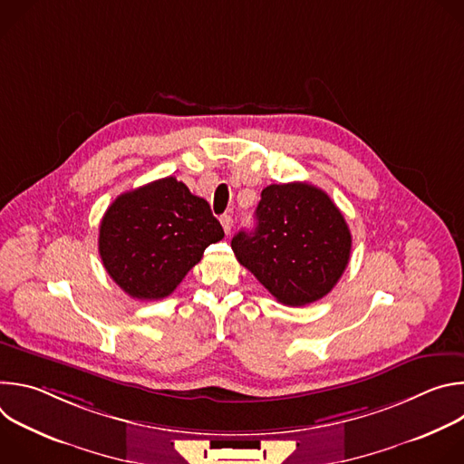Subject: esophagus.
Returning <instances> with one entry per match:
<instances>
[{
	"instance_id": "obj_1",
	"label": "esophagus",
	"mask_w": 464,
	"mask_h": 464,
	"mask_svg": "<svg viewBox=\"0 0 464 464\" xmlns=\"http://www.w3.org/2000/svg\"><path fill=\"white\" fill-rule=\"evenodd\" d=\"M220 224H222L226 235H229V233H231V227H233V218H231L229 215H224V217H220Z\"/></svg>"
}]
</instances>
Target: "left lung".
I'll use <instances>...</instances> for the list:
<instances>
[{"label": "left lung", "instance_id": "left-lung-1", "mask_svg": "<svg viewBox=\"0 0 464 464\" xmlns=\"http://www.w3.org/2000/svg\"><path fill=\"white\" fill-rule=\"evenodd\" d=\"M256 227L238 231L237 260L279 303L304 306L336 286L353 237L330 196L304 181L274 183L260 192Z\"/></svg>", "mask_w": 464, "mask_h": 464}]
</instances>
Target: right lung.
I'll return each instance as SVG.
<instances>
[{
	"mask_svg": "<svg viewBox=\"0 0 464 464\" xmlns=\"http://www.w3.org/2000/svg\"><path fill=\"white\" fill-rule=\"evenodd\" d=\"M222 238L209 204L169 176L115 198L101 220L99 253L130 297L152 301L170 295Z\"/></svg>",
	"mask_w": 464,
	"mask_h": 464,
	"instance_id": "add662e5",
	"label": "right lung"
}]
</instances>
